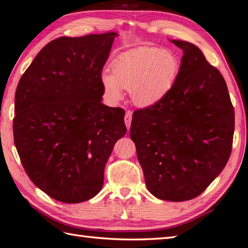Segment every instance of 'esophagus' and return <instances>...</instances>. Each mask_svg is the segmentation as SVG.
I'll list each match as a JSON object with an SVG mask.
<instances>
[{
    "mask_svg": "<svg viewBox=\"0 0 248 248\" xmlns=\"http://www.w3.org/2000/svg\"><path fill=\"white\" fill-rule=\"evenodd\" d=\"M131 121H132V110H127L125 111V116H124V123H125V125H127L128 131L131 127Z\"/></svg>",
    "mask_w": 248,
    "mask_h": 248,
    "instance_id": "1",
    "label": "esophagus"
}]
</instances>
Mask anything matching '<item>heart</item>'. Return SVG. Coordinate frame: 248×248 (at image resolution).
<instances>
[{"instance_id": "1", "label": "heart", "mask_w": 248, "mask_h": 248, "mask_svg": "<svg viewBox=\"0 0 248 248\" xmlns=\"http://www.w3.org/2000/svg\"><path fill=\"white\" fill-rule=\"evenodd\" d=\"M178 70L179 62L171 51L140 46L116 58L111 73H102L101 82L110 101L123 99L124 89H127L135 104L150 106L171 91Z\"/></svg>"}]
</instances>
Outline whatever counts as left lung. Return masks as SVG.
Listing matches in <instances>:
<instances>
[{
    "label": "left lung",
    "mask_w": 248,
    "mask_h": 248,
    "mask_svg": "<svg viewBox=\"0 0 248 248\" xmlns=\"http://www.w3.org/2000/svg\"><path fill=\"white\" fill-rule=\"evenodd\" d=\"M171 42L183 50L175 84L158 103L134 111L130 137L149 192L181 202L201 195L226 167L234 108L224 77L202 51Z\"/></svg>",
    "instance_id": "1"
}]
</instances>
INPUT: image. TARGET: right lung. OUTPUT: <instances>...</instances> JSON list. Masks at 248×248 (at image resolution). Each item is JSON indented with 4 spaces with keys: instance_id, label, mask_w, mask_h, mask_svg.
<instances>
[{
    "instance_id": "obj_1",
    "label": "right lung",
    "mask_w": 248,
    "mask_h": 248,
    "mask_svg": "<svg viewBox=\"0 0 248 248\" xmlns=\"http://www.w3.org/2000/svg\"><path fill=\"white\" fill-rule=\"evenodd\" d=\"M117 33L62 36L23 73L15 94L14 142L34 185L55 200L98 195L124 110L102 103V70Z\"/></svg>"
}]
</instances>
